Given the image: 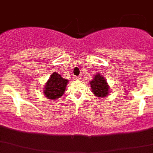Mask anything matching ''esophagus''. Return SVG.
<instances>
[{"label": "esophagus", "mask_w": 153, "mask_h": 153, "mask_svg": "<svg viewBox=\"0 0 153 153\" xmlns=\"http://www.w3.org/2000/svg\"><path fill=\"white\" fill-rule=\"evenodd\" d=\"M74 79H75V80H79V79H81V76H74Z\"/></svg>", "instance_id": "1"}]
</instances>
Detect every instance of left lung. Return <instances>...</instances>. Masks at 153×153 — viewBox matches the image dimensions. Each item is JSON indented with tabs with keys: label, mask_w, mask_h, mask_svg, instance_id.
I'll list each match as a JSON object with an SVG mask.
<instances>
[{
	"label": "left lung",
	"mask_w": 153,
	"mask_h": 153,
	"mask_svg": "<svg viewBox=\"0 0 153 153\" xmlns=\"http://www.w3.org/2000/svg\"><path fill=\"white\" fill-rule=\"evenodd\" d=\"M90 83L93 93L97 97H105L109 94V86L106 80L100 74H97Z\"/></svg>",
	"instance_id": "obj_1"
}]
</instances>
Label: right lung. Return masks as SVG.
I'll return each mask as SVG.
<instances>
[{"label":"right lung","instance_id":"add662e5","mask_svg":"<svg viewBox=\"0 0 153 153\" xmlns=\"http://www.w3.org/2000/svg\"><path fill=\"white\" fill-rule=\"evenodd\" d=\"M68 80L62 78L60 74L53 73L45 85L44 93L49 100H56L60 98L65 92Z\"/></svg>","mask_w":153,"mask_h":153}]
</instances>
